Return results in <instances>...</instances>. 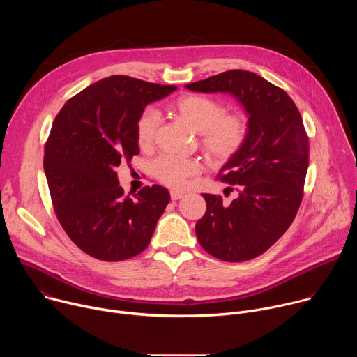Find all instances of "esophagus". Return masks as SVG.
Returning a JSON list of instances; mask_svg holds the SVG:
<instances>
[{
	"instance_id": "34e87169",
	"label": "esophagus",
	"mask_w": 357,
	"mask_h": 357,
	"mask_svg": "<svg viewBox=\"0 0 357 357\" xmlns=\"http://www.w3.org/2000/svg\"><path fill=\"white\" fill-rule=\"evenodd\" d=\"M181 197H183V193H182V192L171 190V199H172V200H178V199H181Z\"/></svg>"
}]
</instances>
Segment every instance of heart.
Here are the masks:
<instances>
[{
  "mask_svg": "<svg viewBox=\"0 0 357 357\" xmlns=\"http://www.w3.org/2000/svg\"><path fill=\"white\" fill-rule=\"evenodd\" d=\"M174 112L200 134L199 146L213 164H226L244 146L248 137V121L241 113H225L219 100L203 94L181 96L172 106ZM160 116L154 109L144 110L135 126L137 144L148 149L155 141ZM200 167L195 160L171 155L161 157L154 164V175L164 185L182 189L188 178L196 175Z\"/></svg>",
  "mask_w": 357,
  "mask_h": 357,
  "instance_id": "heart-1",
  "label": "heart"
}]
</instances>
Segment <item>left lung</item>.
<instances>
[{
	"label": "left lung",
	"mask_w": 357,
	"mask_h": 357,
	"mask_svg": "<svg viewBox=\"0 0 357 357\" xmlns=\"http://www.w3.org/2000/svg\"><path fill=\"white\" fill-rule=\"evenodd\" d=\"M186 89L229 93L247 112V141L218 174L236 185L238 196L226 206L222 196L203 193L206 212L195 231L200 245L222 261L256 259L288 230L302 202L310 165L302 117L282 89L247 70H227Z\"/></svg>",
	"instance_id": "left-lung-1"
}]
</instances>
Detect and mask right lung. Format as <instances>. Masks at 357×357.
Listing matches in <instances>:
<instances>
[{
    "label": "right lung",
    "mask_w": 357,
    "mask_h": 357,
    "mask_svg": "<svg viewBox=\"0 0 357 357\" xmlns=\"http://www.w3.org/2000/svg\"><path fill=\"white\" fill-rule=\"evenodd\" d=\"M176 86L116 75L98 80L58 113L45 144L43 169L56 218L89 256L123 261L142 252L169 203L164 186L124 195L116 168L139 154L135 126L146 105Z\"/></svg>",
    "instance_id": "right-lung-1"
}]
</instances>
